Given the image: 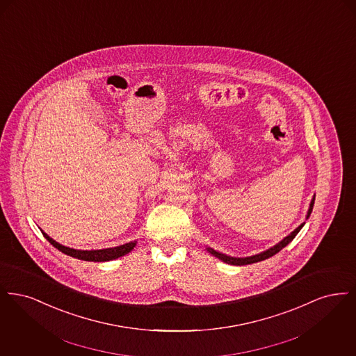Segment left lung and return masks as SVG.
I'll return each instance as SVG.
<instances>
[{"label": "left lung", "instance_id": "left-lung-1", "mask_svg": "<svg viewBox=\"0 0 356 356\" xmlns=\"http://www.w3.org/2000/svg\"><path fill=\"white\" fill-rule=\"evenodd\" d=\"M314 203H315V197L312 199V202L309 204V209H308V213H307V218H309V215H311V212H312V208H314ZM303 225H305V222L303 224H300L291 235H288L287 237H284L280 243H277L276 245H273L272 248L270 250H267V251H264V252H261V254H254V256H250V257H231V256H227V254H220V252H216L215 250H211V248H207L211 254H213V256H216V257H219L220 260H222L224 263H227V264H234V266H245V264H252V263H257V261H261V260H266V259H268V257H271L273 254H277L279 251H282L287 244H289L295 236L299 234V231L303 228Z\"/></svg>", "mask_w": 356, "mask_h": 356}]
</instances>
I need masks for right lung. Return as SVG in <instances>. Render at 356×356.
Wrapping results in <instances>:
<instances>
[{
  "mask_svg": "<svg viewBox=\"0 0 356 356\" xmlns=\"http://www.w3.org/2000/svg\"><path fill=\"white\" fill-rule=\"evenodd\" d=\"M42 235L51 243L53 247H56L63 254H68V256H72V257H76V259H80V260H85V261H109V260L118 259L120 256L129 254L136 245V241H132V243H127L124 245L115 247V248L97 250V251H80V250H73V248H69V247H64V245L58 244L57 241H54L53 238L48 236L45 232H42Z\"/></svg>",
  "mask_w": 356,
  "mask_h": 356,
  "instance_id": "right-lung-1",
  "label": "right lung"
}]
</instances>
